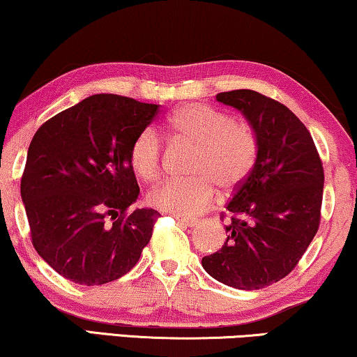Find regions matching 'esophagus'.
I'll list each match as a JSON object with an SVG mask.
<instances>
[{"instance_id": "esophagus-1", "label": "esophagus", "mask_w": 357, "mask_h": 357, "mask_svg": "<svg viewBox=\"0 0 357 357\" xmlns=\"http://www.w3.org/2000/svg\"><path fill=\"white\" fill-rule=\"evenodd\" d=\"M176 220H178L181 225H185V227H194V225L199 223L197 218H185V217L184 218H179V217H176Z\"/></svg>"}]
</instances>
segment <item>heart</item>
<instances>
[{
    "mask_svg": "<svg viewBox=\"0 0 357 357\" xmlns=\"http://www.w3.org/2000/svg\"><path fill=\"white\" fill-rule=\"evenodd\" d=\"M168 128L179 142L194 147L188 179H169L149 194V202L176 217H192L212 204L215 185L233 192L249 178L259 157V137L248 123L202 103H188L173 112ZM163 139L153 128L135 135L129 163L140 179H157L162 173Z\"/></svg>",
    "mask_w": 357,
    "mask_h": 357,
    "instance_id": "b5f03b06",
    "label": "heart"
}]
</instances>
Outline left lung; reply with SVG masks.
Instances as JSON below:
<instances>
[{"label":"left lung","mask_w":357,"mask_h":357,"mask_svg":"<svg viewBox=\"0 0 357 357\" xmlns=\"http://www.w3.org/2000/svg\"><path fill=\"white\" fill-rule=\"evenodd\" d=\"M217 100L239 109L255 129L259 157L227 204V243L205 255L202 267L223 284L260 289L293 272L317 234L322 160L307 128L283 103L248 89Z\"/></svg>","instance_id":"obj_1"}]
</instances>
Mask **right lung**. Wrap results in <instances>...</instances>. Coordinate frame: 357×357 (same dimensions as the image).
Returning <instances> with one entry per match:
<instances>
[{
	"mask_svg": "<svg viewBox=\"0 0 357 357\" xmlns=\"http://www.w3.org/2000/svg\"><path fill=\"white\" fill-rule=\"evenodd\" d=\"M158 112V105L98 93L35 132L21 197L35 250L66 280L105 284L139 262L162 215L130 210L139 184L129 149Z\"/></svg>",
	"mask_w": 357,
	"mask_h": 357,
	"instance_id": "1",
	"label": "right lung"
}]
</instances>
